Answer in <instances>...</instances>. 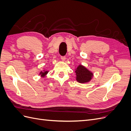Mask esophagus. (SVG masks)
Here are the masks:
<instances>
[{
	"instance_id": "esophagus-1",
	"label": "esophagus",
	"mask_w": 131,
	"mask_h": 131,
	"mask_svg": "<svg viewBox=\"0 0 131 131\" xmlns=\"http://www.w3.org/2000/svg\"><path fill=\"white\" fill-rule=\"evenodd\" d=\"M61 59H62V61H65L66 57L65 56H61Z\"/></svg>"
}]
</instances>
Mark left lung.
Segmentation results:
<instances>
[{"mask_svg": "<svg viewBox=\"0 0 131 131\" xmlns=\"http://www.w3.org/2000/svg\"><path fill=\"white\" fill-rule=\"evenodd\" d=\"M76 73V80L78 82L84 84L91 80L93 76V73L82 65H79L75 71Z\"/></svg>", "mask_w": 131, "mask_h": 131, "instance_id": "left-lung-1", "label": "left lung"}]
</instances>
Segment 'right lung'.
<instances>
[{
	"instance_id": "1",
	"label": "right lung",
	"mask_w": 131,
	"mask_h": 131,
	"mask_svg": "<svg viewBox=\"0 0 131 131\" xmlns=\"http://www.w3.org/2000/svg\"><path fill=\"white\" fill-rule=\"evenodd\" d=\"M48 72H49V71L43 70V71H41V72H40V73H39V75H40L41 77L44 78V77L46 76V74H47V73H48Z\"/></svg>"
}]
</instances>
